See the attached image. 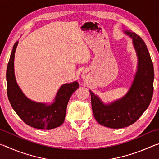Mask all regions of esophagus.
Masks as SVG:
<instances>
[{
	"label": "esophagus",
	"instance_id": "1",
	"mask_svg": "<svg viewBox=\"0 0 159 159\" xmlns=\"http://www.w3.org/2000/svg\"><path fill=\"white\" fill-rule=\"evenodd\" d=\"M82 76H83V79H85V78H86V76H85V74H83Z\"/></svg>",
	"mask_w": 159,
	"mask_h": 159
}]
</instances>
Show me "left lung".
I'll return each mask as SVG.
<instances>
[{
	"label": "left lung",
	"mask_w": 159,
	"mask_h": 159,
	"mask_svg": "<svg viewBox=\"0 0 159 159\" xmlns=\"http://www.w3.org/2000/svg\"><path fill=\"white\" fill-rule=\"evenodd\" d=\"M123 32L132 39L138 57L137 71L128 93L121 98L104 103L90 90L96 120L105 127L115 129L128 127L137 121L149 107L154 91V66L147 45L134 32Z\"/></svg>",
	"instance_id": "8db88e82"
}]
</instances>
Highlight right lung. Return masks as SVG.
Listing matches in <instances>:
<instances>
[{
  "mask_svg": "<svg viewBox=\"0 0 159 159\" xmlns=\"http://www.w3.org/2000/svg\"><path fill=\"white\" fill-rule=\"evenodd\" d=\"M18 43L13 46L6 72L7 93L11 106L21 119L31 127L42 130L57 128L64 121L67 104L72 94L79 88V83L61 85L52 103L37 102L28 98L18 85L15 75V54Z\"/></svg>",
  "mask_w": 159,
  "mask_h": 159,
  "instance_id": "right-lung-1",
  "label": "right lung"
}]
</instances>
